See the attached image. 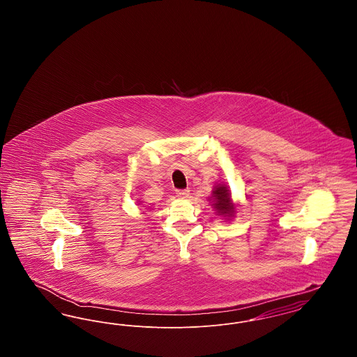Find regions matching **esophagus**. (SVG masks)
<instances>
[{
    "label": "esophagus",
    "instance_id": "obj_1",
    "mask_svg": "<svg viewBox=\"0 0 357 357\" xmlns=\"http://www.w3.org/2000/svg\"><path fill=\"white\" fill-rule=\"evenodd\" d=\"M175 192H176V195H178L179 198H183V199H186V198H188V195H190V190H188V188H185V190H175Z\"/></svg>",
    "mask_w": 357,
    "mask_h": 357
}]
</instances>
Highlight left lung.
<instances>
[{"instance_id":"8db88e82","label":"left lung","mask_w":357,"mask_h":357,"mask_svg":"<svg viewBox=\"0 0 357 357\" xmlns=\"http://www.w3.org/2000/svg\"><path fill=\"white\" fill-rule=\"evenodd\" d=\"M210 199L213 201V206H214V208L217 210L218 214L226 217L227 220L234 217V214H236V204L231 202L230 191H229L227 186L217 185V186L214 187Z\"/></svg>"}]
</instances>
